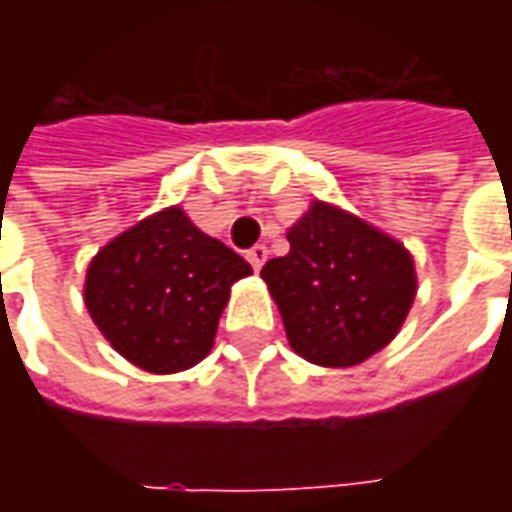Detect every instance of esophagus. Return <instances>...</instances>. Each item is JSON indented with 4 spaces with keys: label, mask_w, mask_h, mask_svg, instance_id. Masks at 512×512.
<instances>
[{
    "label": "esophagus",
    "mask_w": 512,
    "mask_h": 512,
    "mask_svg": "<svg viewBox=\"0 0 512 512\" xmlns=\"http://www.w3.org/2000/svg\"><path fill=\"white\" fill-rule=\"evenodd\" d=\"M246 260L252 263V268H255V271H260V268H263V263L268 260V249L263 244L252 246V249L246 252Z\"/></svg>",
    "instance_id": "1"
}]
</instances>
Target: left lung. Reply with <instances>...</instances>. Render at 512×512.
Segmentation results:
<instances>
[{"label": "left lung", "mask_w": 512, "mask_h": 512, "mask_svg": "<svg viewBox=\"0 0 512 512\" xmlns=\"http://www.w3.org/2000/svg\"><path fill=\"white\" fill-rule=\"evenodd\" d=\"M290 252L260 277L290 348L321 367H354L395 340L417 296L403 244L354 213L315 200L288 230Z\"/></svg>", "instance_id": "8db88e82"}]
</instances>
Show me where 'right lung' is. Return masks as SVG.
Returning <instances> with one entry per match:
<instances>
[{
	"label": "right lung",
	"mask_w": 512,
	"mask_h": 512,
	"mask_svg": "<svg viewBox=\"0 0 512 512\" xmlns=\"http://www.w3.org/2000/svg\"><path fill=\"white\" fill-rule=\"evenodd\" d=\"M249 274L244 257L172 205L90 260L84 304L117 354L164 376L208 356L230 288Z\"/></svg>",
	"instance_id": "obj_1"
}]
</instances>
